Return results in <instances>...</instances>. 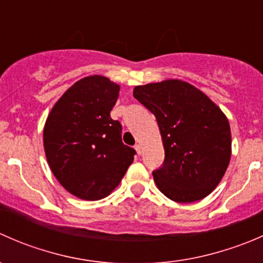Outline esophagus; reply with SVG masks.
<instances>
[{
  "label": "esophagus",
  "instance_id": "esophagus-1",
  "mask_svg": "<svg viewBox=\"0 0 263 263\" xmlns=\"http://www.w3.org/2000/svg\"><path fill=\"white\" fill-rule=\"evenodd\" d=\"M135 150L137 151V154H139V155H141V153H142V150H141V146H140L139 144L137 145H135Z\"/></svg>",
  "mask_w": 263,
  "mask_h": 263
}]
</instances>
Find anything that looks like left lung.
<instances>
[{
	"label": "left lung",
	"instance_id": "8db88e82",
	"mask_svg": "<svg viewBox=\"0 0 263 263\" xmlns=\"http://www.w3.org/2000/svg\"><path fill=\"white\" fill-rule=\"evenodd\" d=\"M158 121L165 159L153 172L161 193L176 202L202 200L227 172L232 155L228 118L201 90L181 80L134 89Z\"/></svg>",
	"mask_w": 263,
	"mask_h": 263
}]
</instances>
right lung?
I'll list each match as a JSON object with an SVG mask.
<instances>
[{"mask_svg": "<svg viewBox=\"0 0 263 263\" xmlns=\"http://www.w3.org/2000/svg\"><path fill=\"white\" fill-rule=\"evenodd\" d=\"M119 85L100 75L72 85L53 105L43 131L44 151L57 181L86 201L107 197L119 184L136 151L122 142L110 118Z\"/></svg>", "mask_w": 263, "mask_h": 263, "instance_id": "right-lung-1", "label": "right lung"}]
</instances>
